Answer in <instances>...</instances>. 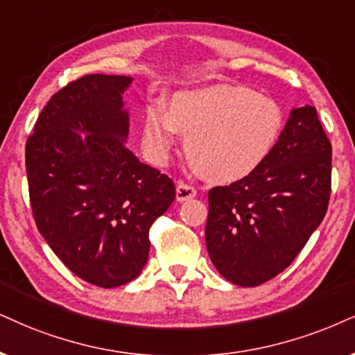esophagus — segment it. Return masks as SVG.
<instances>
[{
    "mask_svg": "<svg viewBox=\"0 0 355 355\" xmlns=\"http://www.w3.org/2000/svg\"><path fill=\"white\" fill-rule=\"evenodd\" d=\"M196 194H198V191H196V187L192 184H187V182L181 181L178 182V187H176V199L179 202H182V200H187V199H192L196 198Z\"/></svg>",
    "mask_w": 355,
    "mask_h": 355,
    "instance_id": "esophagus-1",
    "label": "esophagus"
}]
</instances>
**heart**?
Masks as SVG:
<instances>
[{
  "instance_id": "b5f03b06",
  "label": "heart",
  "mask_w": 355,
  "mask_h": 355,
  "mask_svg": "<svg viewBox=\"0 0 355 355\" xmlns=\"http://www.w3.org/2000/svg\"><path fill=\"white\" fill-rule=\"evenodd\" d=\"M283 130V112L273 98L240 85L182 90L168 110L150 107L143 118V148L163 164L186 135L184 153L200 176L234 182L252 174L268 157Z\"/></svg>"
}]
</instances>
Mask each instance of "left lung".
I'll return each instance as SVG.
<instances>
[{
  "label": "left lung",
  "instance_id": "left-lung-1",
  "mask_svg": "<svg viewBox=\"0 0 355 355\" xmlns=\"http://www.w3.org/2000/svg\"><path fill=\"white\" fill-rule=\"evenodd\" d=\"M332 148L316 108H295L252 174L209 191L205 243L230 283L258 286L298 257L326 216Z\"/></svg>",
  "mask_w": 355,
  "mask_h": 355
}]
</instances>
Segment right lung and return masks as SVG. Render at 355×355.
I'll list each match as a JSON object with an SVG mask.
<instances>
[{
	"mask_svg": "<svg viewBox=\"0 0 355 355\" xmlns=\"http://www.w3.org/2000/svg\"><path fill=\"white\" fill-rule=\"evenodd\" d=\"M131 80L90 73L71 82L52 95L26 143L37 230L73 275L100 288L141 273L150 227L176 198L173 179L125 146Z\"/></svg>",
	"mask_w": 355,
	"mask_h": 355,
	"instance_id": "1",
	"label": "right lung"
}]
</instances>
